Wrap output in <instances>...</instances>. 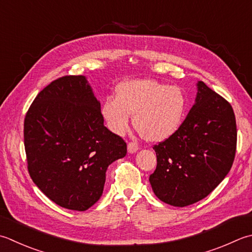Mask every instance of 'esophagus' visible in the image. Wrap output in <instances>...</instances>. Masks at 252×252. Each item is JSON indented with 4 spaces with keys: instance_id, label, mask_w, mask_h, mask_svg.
Returning a JSON list of instances; mask_svg holds the SVG:
<instances>
[{
    "instance_id": "1",
    "label": "esophagus",
    "mask_w": 252,
    "mask_h": 252,
    "mask_svg": "<svg viewBox=\"0 0 252 252\" xmlns=\"http://www.w3.org/2000/svg\"><path fill=\"white\" fill-rule=\"evenodd\" d=\"M137 150H139V145H137L136 143H127V152H129L130 154H134V153L137 152Z\"/></svg>"
}]
</instances>
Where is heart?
I'll return each instance as SVG.
<instances>
[{
  "instance_id": "b5f03b06",
  "label": "heart",
  "mask_w": 252,
  "mask_h": 252,
  "mask_svg": "<svg viewBox=\"0 0 252 252\" xmlns=\"http://www.w3.org/2000/svg\"><path fill=\"white\" fill-rule=\"evenodd\" d=\"M186 110L187 98L180 87L145 78L121 83L116 97L103 101L101 116L111 132L122 135L134 115L140 134L147 141L161 142L179 130Z\"/></svg>"
}]
</instances>
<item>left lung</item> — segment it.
I'll return each mask as SVG.
<instances>
[{
  "mask_svg": "<svg viewBox=\"0 0 252 252\" xmlns=\"http://www.w3.org/2000/svg\"><path fill=\"white\" fill-rule=\"evenodd\" d=\"M196 91L194 105L179 130L154 146L157 166L150 176L157 198L179 208L204 199L223 181L237 143L229 102L201 81Z\"/></svg>",
  "mask_w": 252,
  "mask_h": 252,
  "instance_id": "left-lung-1",
  "label": "left lung"
}]
</instances>
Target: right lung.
Wrapping results in <instances>:
<instances>
[{
    "label": "right lung",
    "mask_w": 252,
    "mask_h": 252,
    "mask_svg": "<svg viewBox=\"0 0 252 252\" xmlns=\"http://www.w3.org/2000/svg\"><path fill=\"white\" fill-rule=\"evenodd\" d=\"M24 142L34 185L73 211L100 199L108 166L126 155V142L103 126L84 75L58 78L38 94L25 118Z\"/></svg>",
    "instance_id": "obj_1"
}]
</instances>
